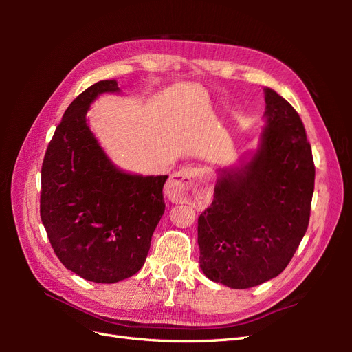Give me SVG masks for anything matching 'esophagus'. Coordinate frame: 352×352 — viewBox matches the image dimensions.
Returning <instances> with one entry per match:
<instances>
[{"instance_id": "obj_1", "label": "esophagus", "mask_w": 352, "mask_h": 352, "mask_svg": "<svg viewBox=\"0 0 352 352\" xmlns=\"http://www.w3.org/2000/svg\"><path fill=\"white\" fill-rule=\"evenodd\" d=\"M206 192L202 184V172L197 167H182L172 175L166 185V194L173 202L199 199Z\"/></svg>"}]
</instances>
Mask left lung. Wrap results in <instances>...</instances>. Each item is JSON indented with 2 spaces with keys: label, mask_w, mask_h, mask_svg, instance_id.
Listing matches in <instances>:
<instances>
[{
  "label": "left lung",
  "mask_w": 352,
  "mask_h": 352,
  "mask_svg": "<svg viewBox=\"0 0 352 352\" xmlns=\"http://www.w3.org/2000/svg\"><path fill=\"white\" fill-rule=\"evenodd\" d=\"M267 127L238 172L217 180L198 217L199 265L212 282L247 289L280 274L310 221L316 167L300 114L265 88Z\"/></svg>",
  "instance_id": "left-lung-1"
}]
</instances>
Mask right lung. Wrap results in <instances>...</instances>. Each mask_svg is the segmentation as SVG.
<instances>
[{
    "instance_id": "add662e5",
    "label": "right lung",
    "mask_w": 352,
    "mask_h": 352,
    "mask_svg": "<svg viewBox=\"0 0 352 352\" xmlns=\"http://www.w3.org/2000/svg\"><path fill=\"white\" fill-rule=\"evenodd\" d=\"M100 80L73 100L48 144L41 170V220L65 267L95 283L140 272L164 212L168 176L116 168L87 124L89 104L117 92Z\"/></svg>"
}]
</instances>
